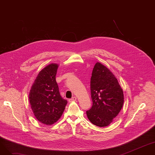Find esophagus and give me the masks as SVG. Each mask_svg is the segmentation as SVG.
<instances>
[{"instance_id": "obj_1", "label": "esophagus", "mask_w": 155, "mask_h": 155, "mask_svg": "<svg viewBox=\"0 0 155 155\" xmlns=\"http://www.w3.org/2000/svg\"><path fill=\"white\" fill-rule=\"evenodd\" d=\"M77 100V97H73L72 98H71V99H70L69 100H68V101L70 102H73V101H75Z\"/></svg>"}]
</instances>
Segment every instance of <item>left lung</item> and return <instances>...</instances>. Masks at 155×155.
I'll use <instances>...</instances> for the list:
<instances>
[{"instance_id":"1","label":"left lung","mask_w":155,"mask_h":155,"mask_svg":"<svg viewBox=\"0 0 155 155\" xmlns=\"http://www.w3.org/2000/svg\"><path fill=\"white\" fill-rule=\"evenodd\" d=\"M92 106L87 116L97 126H109L123 107V91L112 72L100 63H96L91 79Z\"/></svg>"}]
</instances>
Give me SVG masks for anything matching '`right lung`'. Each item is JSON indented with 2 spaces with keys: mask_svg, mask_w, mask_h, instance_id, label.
Returning <instances> with one entry per match:
<instances>
[{
  "mask_svg": "<svg viewBox=\"0 0 155 155\" xmlns=\"http://www.w3.org/2000/svg\"><path fill=\"white\" fill-rule=\"evenodd\" d=\"M58 64H50L41 71L32 85L29 102L36 118L51 125L61 116L67 101L60 95L56 81Z\"/></svg>",
  "mask_w": 155,
  "mask_h": 155,
  "instance_id": "obj_1",
  "label": "right lung"
}]
</instances>
